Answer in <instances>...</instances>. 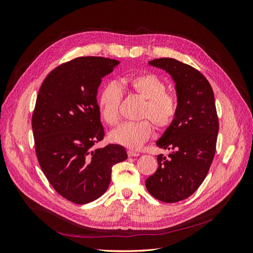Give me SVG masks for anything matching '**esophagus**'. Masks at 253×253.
Returning a JSON list of instances; mask_svg holds the SVG:
<instances>
[{"label": "esophagus", "instance_id": "obj_1", "mask_svg": "<svg viewBox=\"0 0 253 253\" xmlns=\"http://www.w3.org/2000/svg\"><path fill=\"white\" fill-rule=\"evenodd\" d=\"M127 155L129 156V157H135V156H139L140 154L138 152H135V151H133V150H128L127 151Z\"/></svg>", "mask_w": 253, "mask_h": 253}]
</instances>
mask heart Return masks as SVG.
Here are the masks:
<instances>
[{"mask_svg": "<svg viewBox=\"0 0 253 253\" xmlns=\"http://www.w3.org/2000/svg\"><path fill=\"white\" fill-rule=\"evenodd\" d=\"M126 85L144 99L138 121H126L113 129L110 138L114 142L137 149L153 133V125L164 129L169 127L178 112V98L167 90L165 82L153 74L136 75L124 80ZM122 91L116 82L110 81L102 86L98 96V109L104 122L114 126L119 120ZM148 119L147 120L146 118ZM151 121L150 122L149 120Z\"/></svg>", "mask_w": 253, "mask_h": 253, "instance_id": "obj_1", "label": "heart"}]
</instances>
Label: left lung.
<instances>
[{
	"label": "left lung",
	"instance_id": "1",
	"mask_svg": "<svg viewBox=\"0 0 253 253\" xmlns=\"http://www.w3.org/2000/svg\"><path fill=\"white\" fill-rule=\"evenodd\" d=\"M149 64L172 76L178 112L156 142L171 153L157 156L158 168L145 187L160 202L177 203L200 188L215 155L219 125L214 94L209 81L191 65L172 58L154 59Z\"/></svg>",
	"mask_w": 253,
	"mask_h": 253
}]
</instances>
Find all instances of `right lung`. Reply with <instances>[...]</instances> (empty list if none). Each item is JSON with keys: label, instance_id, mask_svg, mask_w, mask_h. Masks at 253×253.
I'll use <instances>...</instances> for the list:
<instances>
[{"label": "right lung", "instance_id": "1", "mask_svg": "<svg viewBox=\"0 0 253 253\" xmlns=\"http://www.w3.org/2000/svg\"><path fill=\"white\" fill-rule=\"evenodd\" d=\"M118 63L103 57L73 59L47 75L37 97L32 126L38 162L51 187L74 204L100 197L113 166L127 158L120 144L93 149L104 136L97 90Z\"/></svg>", "mask_w": 253, "mask_h": 253}]
</instances>
